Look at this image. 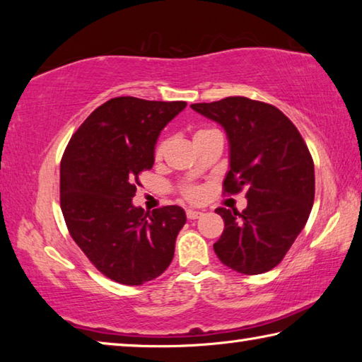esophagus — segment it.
Masks as SVG:
<instances>
[{
	"label": "esophagus",
	"mask_w": 362,
	"mask_h": 362,
	"mask_svg": "<svg viewBox=\"0 0 362 362\" xmlns=\"http://www.w3.org/2000/svg\"><path fill=\"white\" fill-rule=\"evenodd\" d=\"M201 216H203V212H201V211H194V209H188V211H187V217H188L189 220L199 218Z\"/></svg>",
	"instance_id": "1"
}]
</instances>
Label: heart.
Listing matches in <instances>:
<instances>
[{"label": "heart", "mask_w": 362, "mask_h": 362, "mask_svg": "<svg viewBox=\"0 0 362 362\" xmlns=\"http://www.w3.org/2000/svg\"><path fill=\"white\" fill-rule=\"evenodd\" d=\"M214 131H216V129H199V131H196L194 132V140H198L199 137H203V136H207V134H211ZM164 150H166V142L161 140V142H159L156 145V148H155V158L161 159L163 155H164ZM183 196H185V198H188V199H198L201 196V189L198 187H187V188H183Z\"/></svg>", "instance_id": "obj_1"}]
</instances>
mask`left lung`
<instances>
[{
	"instance_id": "left-lung-1",
	"label": "left lung",
	"mask_w": 362,
	"mask_h": 362,
	"mask_svg": "<svg viewBox=\"0 0 362 362\" xmlns=\"http://www.w3.org/2000/svg\"><path fill=\"white\" fill-rule=\"evenodd\" d=\"M218 122L230 144L225 193L247 188L243 212L217 207L225 228L214 244L220 262L243 274L269 272L303 230L315 201V164L293 122L276 107L247 97L193 103Z\"/></svg>"
}]
</instances>
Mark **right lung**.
<instances>
[{
  "instance_id": "1",
  "label": "right lung",
  "mask_w": 362,
  "mask_h": 362,
  "mask_svg": "<svg viewBox=\"0 0 362 362\" xmlns=\"http://www.w3.org/2000/svg\"><path fill=\"white\" fill-rule=\"evenodd\" d=\"M187 102L115 97L73 134L60 161V207L79 249L107 278L140 286L166 272L187 222L179 206L132 204L159 134Z\"/></svg>"
}]
</instances>
